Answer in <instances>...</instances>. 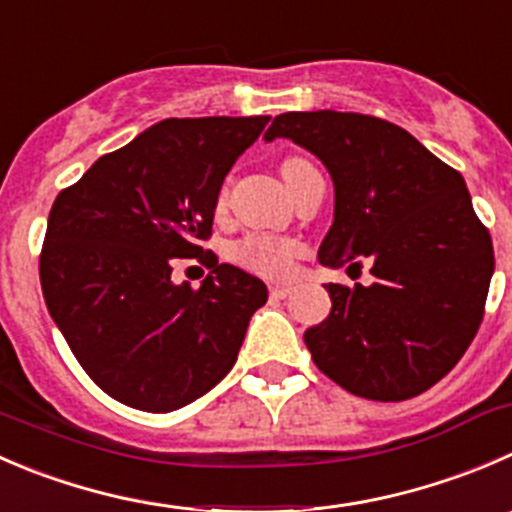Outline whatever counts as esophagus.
Returning <instances> with one entry per match:
<instances>
[{
  "label": "esophagus",
  "mask_w": 512,
  "mask_h": 512,
  "mask_svg": "<svg viewBox=\"0 0 512 512\" xmlns=\"http://www.w3.org/2000/svg\"><path fill=\"white\" fill-rule=\"evenodd\" d=\"M292 292V285L290 282H282V285H272L270 287V295L272 297H287Z\"/></svg>",
  "instance_id": "obj_1"
}]
</instances>
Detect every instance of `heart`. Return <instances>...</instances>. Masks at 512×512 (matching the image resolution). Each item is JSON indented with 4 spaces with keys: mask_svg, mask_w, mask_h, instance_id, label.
<instances>
[{
    "mask_svg": "<svg viewBox=\"0 0 512 512\" xmlns=\"http://www.w3.org/2000/svg\"><path fill=\"white\" fill-rule=\"evenodd\" d=\"M305 160L300 157H290L282 165V175H285L290 167L302 165ZM297 245L292 240H282V237L272 235H247L245 240L237 242L232 247V260L237 265L247 267V270L262 272V275H282V272L290 270L292 257H295Z\"/></svg>",
    "mask_w": 512,
    "mask_h": 512,
    "instance_id": "heart-1",
    "label": "heart"
}]
</instances>
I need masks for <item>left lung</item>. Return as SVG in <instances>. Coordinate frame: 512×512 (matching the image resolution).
Instances as JSON below:
<instances>
[{
	"label": "left lung",
	"mask_w": 512,
	"mask_h": 512,
	"mask_svg": "<svg viewBox=\"0 0 512 512\" xmlns=\"http://www.w3.org/2000/svg\"><path fill=\"white\" fill-rule=\"evenodd\" d=\"M287 137L327 167L335 220L317 260L372 285L330 282L332 310L305 332L315 365L357 398L398 403L433 388L473 342L495 257L463 175L410 132L357 112H285Z\"/></svg>",
	"instance_id": "obj_1"
}]
</instances>
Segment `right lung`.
I'll return each mask as SVG.
<instances>
[{
  "label": "right lung",
  "instance_id": "right-lung-1",
  "mask_svg": "<svg viewBox=\"0 0 512 512\" xmlns=\"http://www.w3.org/2000/svg\"><path fill=\"white\" fill-rule=\"evenodd\" d=\"M270 117L162 119L62 190L39 255L44 302L109 398L170 413L232 370L265 282L213 263L200 288L171 282L175 256L215 259L217 195Z\"/></svg>",
  "mask_w": 512,
  "mask_h": 512
}]
</instances>
